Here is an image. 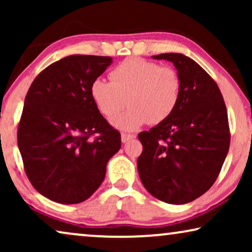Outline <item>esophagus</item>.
<instances>
[{
	"instance_id": "esophagus-1",
	"label": "esophagus",
	"mask_w": 252,
	"mask_h": 252,
	"mask_svg": "<svg viewBox=\"0 0 252 252\" xmlns=\"http://www.w3.org/2000/svg\"><path fill=\"white\" fill-rule=\"evenodd\" d=\"M135 135H133V134H128V133H122V142L123 143H126L127 141H129L130 139H134Z\"/></svg>"
}]
</instances>
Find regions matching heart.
<instances>
[{"label":"heart","instance_id":"1","mask_svg":"<svg viewBox=\"0 0 252 252\" xmlns=\"http://www.w3.org/2000/svg\"><path fill=\"white\" fill-rule=\"evenodd\" d=\"M109 79L110 82L95 79L89 93L106 119L115 118L128 103V111L113 120L120 129L134 130L147 123H163L173 115L180 102L182 81L171 65L129 57L112 68Z\"/></svg>","mask_w":252,"mask_h":252}]
</instances>
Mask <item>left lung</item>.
<instances>
[{
    "mask_svg": "<svg viewBox=\"0 0 252 252\" xmlns=\"http://www.w3.org/2000/svg\"><path fill=\"white\" fill-rule=\"evenodd\" d=\"M155 60L174 64L182 81L180 102L170 118L141 132L137 171L148 191L170 204H186L215 184L227 156L230 132L225 101L204 68L182 54Z\"/></svg>",
    "mask_w": 252,
    "mask_h": 252,
    "instance_id": "1",
    "label": "left lung"
}]
</instances>
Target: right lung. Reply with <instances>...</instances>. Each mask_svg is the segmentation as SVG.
<instances>
[{
    "label": "right lung",
    "mask_w": 252,
    "mask_h": 252,
    "mask_svg": "<svg viewBox=\"0 0 252 252\" xmlns=\"http://www.w3.org/2000/svg\"><path fill=\"white\" fill-rule=\"evenodd\" d=\"M111 62L109 56L64 57L41 71L27 92L18 148L31 184L51 201L77 204L91 197L120 149V133L89 93Z\"/></svg>",
    "instance_id": "add662e5"
}]
</instances>
